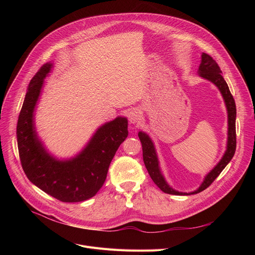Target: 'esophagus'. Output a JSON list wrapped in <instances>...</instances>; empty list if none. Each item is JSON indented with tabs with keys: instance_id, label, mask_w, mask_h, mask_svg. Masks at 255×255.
Listing matches in <instances>:
<instances>
[{
	"instance_id": "obj_1",
	"label": "esophagus",
	"mask_w": 255,
	"mask_h": 255,
	"mask_svg": "<svg viewBox=\"0 0 255 255\" xmlns=\"http://www.w3.org/2000/svg\"><path fill=\"white\" fill-rule=\"evenodd\" d=\"M141 119V113L138 111V110H133L130 111L128 114V120L130 123H137L139 122V120Z\"/></svg>"
}]
</instances>
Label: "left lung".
Segmentation results:
<instances>
[{
  "mask_svg": "<svg viewBox=\"0 0 255 255\" xmlns=\"http://www.w3.org/2000/svg\"><path fill=\"white\" fill-rule=\"evenodd\" d=\"M199 73L202 78L213 82L216 86H217L222 94L223 99H225V102L227 105L228 110V121H229V130H228V146L227 151L223 155L222 159L219 161V164L216 166L213 170L205 176V180L203 181L201 186L199 187L194 192H190V194H186V192H179L173 190L171 187H169V185L166 183L164 176L161 175L159 167H158V160L155 150H154V145L149 138L148 135L144 133L139 132L138 137L141 141L142 144V156H143V163L145 165L146 170H148L151 179L153 182L155 183L159 187L160 190H163L166 194L170 195H191V194H198V192H201L204 189H206L210 185L217 179V176L221 173L223 169L230 163V160L232 159L235 154L236 150V127H235V120H236V105L234 98L231 94L229 89V86L227 82L223 79L221 75V70L216 63V60L208 55L206 53L202 54V60L201 65L199 67Z\"/></svg>",
  "mask_w": 255,
  "mask_h": 255,
  "instance_id": "8db88e82",
  "label": "left lung"
}]
</instances>
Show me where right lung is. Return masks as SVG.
Returning a JSON list of instances; mask_svg holds the SVG:
<instances>
[{"label": "right lung", "instance_id": "add662e5", "mask_svg": "<svg viewBox=\"0 0 255 255\" xmlns=\"http://www.w3.org/2000/svg\"><path fill=\"white\" fill-rule=\"evenodd\" d=\"M52 65L44 64L30 80L18 118L19 156L27 179L61 202H81L94 197L103 186L119 145L128 135V120L117 118L100 128L79 156L59 161L51 157L38 140L33 112L43 79Z\"/></svg>", "mask_w": 255, "mask_h": 255}]
</instances>
